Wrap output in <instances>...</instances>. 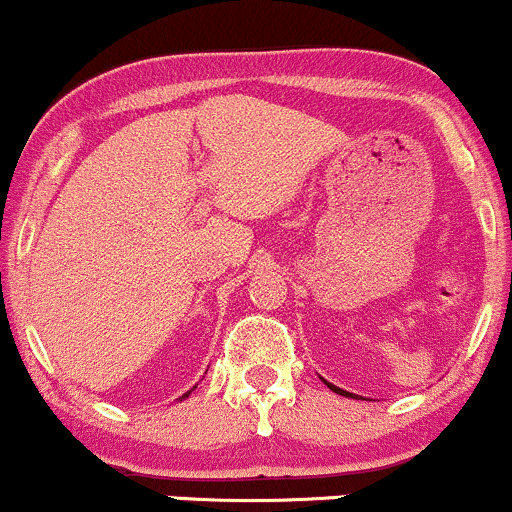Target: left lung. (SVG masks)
Instances as JSON below:
<instances>
[{
    "mask_svg": "<svg viewBox=\"0 0 512 512\" xmlns=\"http://www.w3.org/2000/svg\"><path fill=\"white\" fill-rule=\"evenodd\" d=\"M325 385H327V387H330V390H332V392H337V395H342V397H354V399H358L356 395H351V392H346V390H342V387H337V385L327 383V380H325Z\"/></svg>",
    "mask_w": 512,
    "mask_h": 512,
    "instance_id": "8db88e82",
    "label": "left lung"
}]
</instances>
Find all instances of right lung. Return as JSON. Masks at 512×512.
I'll list each match as a JSON object with an SVG mask.
<instances>
[{"label":"right lung","instance_id":"obj_1","mask_svg":"<svg viewBox=\"0 0 512 512\" xmlns=\"http://www.w3.org/2000/svg\"><path fill=\"white\" fill-rule=\"evenodd\" d=\"M187 395H190V392H185V395H182V397H180V399H185V397H187Z\"/></svg>","mask_w":512,"mask_h":512}]
</instances>
